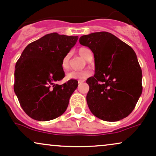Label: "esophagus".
I'll return each instance as SVG.
<instances>
[{
    "label": "esophagus",
    "mask_w": 156,
    "mask_h": 156,
    "mask_svg": "<svg viewBox=\"0 0 156 156\" xmlns=\"http://www.w3.org/2000/svg\"><path fill=\"white\" fill-rule=\"evenodd\" d=\"M84 81H85V80H79V81H78V83H79V84H80H80L83 83V82H84Z\"/></svg>",
    "instance_id": "1"
}]
</instances>
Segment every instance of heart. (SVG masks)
<instances>
[{
  "label": "heart",
  "instance_id": "1",
  "mask_svg": "<svg viewBox=\"0 0 156 156\" xmlns=\"http://www.w3.org/2000/svg\"><path fill=\"white\" fill-rule=\"evenodd\" d=\"M79 54L81 55L82 58L85 59H88L90 55L91 54V51L89 49L86 48V47H81L78 50ZM69 55H67L63 58V61H62V67L63 69H67L69 67ZM90 75V72L88 71H71V72L68 73L66 77L68 80H84L86 78L88 77Z\"/></svg>",
  "mask_w": 156,
  "mask_h": 156
}]
</instances>
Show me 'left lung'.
<instances>
[{"label": "left lung", "mask_w": 156, "mask_h": 156, "mask_svg": "<svg viewBox=\"0 0 156 156\" xmlns=\"http://www.w3.org/2000/svg\"><path fill=\"white\" fill-rule=\"evenodd\" d=\"M80 43L89 47L95 58L96 72L86 81L90 110L109 122L129 116L142 92V69L133 49L105 31L82 36Z\"/></svg>", "instance_id": "left-lung-1"}]
</instances>
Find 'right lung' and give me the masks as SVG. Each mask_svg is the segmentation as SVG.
<instances>
[{
    "label": "right lung",
    "instance_id": "1",
    "mask_svg": "<svg viewBox=\"0 0 156 156\" xmlns=\"http://www.w3.org/2000/svg\"><path fill=\"white\" fill-rule=\"evenodd\" d=\"M78 36L52 33L29 44L16 61L14 93L25 112L38 121L63 115L78 86L70 80L55 84L65 76L62 61L76 43Z\"/></svg>",
    "mask_w": 156,
    "mask_h": 156
}]
</instances>
